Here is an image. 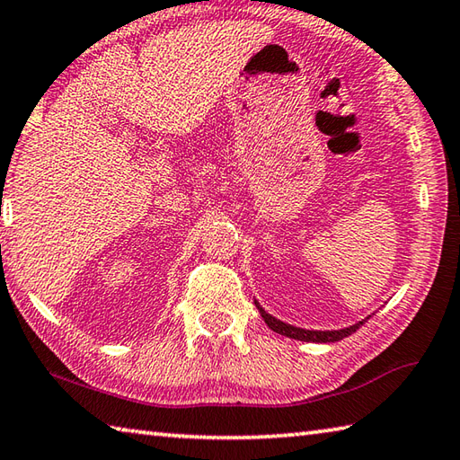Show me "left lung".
<instances>
[{"mask_svg":"<svg viewBox=\"0 0 460 460\" xmlns=\"http://www.w3.org/2000/svg\"><path fill=\"white\" fill-rule=\"evenodd\" d=\"M254 305L258 306L260 314H262L264 323L268 324V328H270V331L279 332L282 336L294 338V341H305V342H338V341H342V338L350 336L352 332H357L358 328L368 320V318H365V320H360V323L352 324L349 328H341V331H305V328H296V326H292V324H286V323H282V320L270 316L262 306L258 305L256 300H254Z\"/></svg>","mask_w":460,"mask_h":460,"instance_id":"left-lung-1","label":"left lung"}]
</instances>
